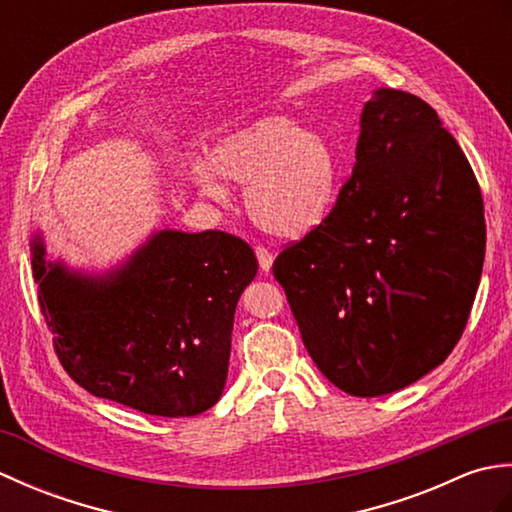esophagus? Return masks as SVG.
<instances>
[{
	"label": "esophagus",
	"instance_id": "1",
	"mask_svg": "<svg viewBox=\"0 0 512 512\" xmlns=\"http://www.w3.org/2000/svg\"><path fill=\"white\" fill-rule=\"evenodd\" d=\"M255 253H257V259H259V266H262V270H266V273H268L270 266H273V253H270L266 246H257Z\"/></svg>",
	"mask_w": 512,
	"mask_h": 512
}]
</instances>
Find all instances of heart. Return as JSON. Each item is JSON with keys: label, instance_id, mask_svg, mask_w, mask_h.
<instances>
[{"label": "heart", "instance_id": "b5f03b06", "mask_svg": "<svg viewBox=\"0 0 512 512\" xmlns=\"http://www.w3.org/2000/svg\"><path fill=\"white\" fill-rule=\"evenodd\" d=\"M191 178L202 195L228 198L224 180L246 187L253 222L275 237L312 233L330 215L341 167L328 138L286 116H268L224 136L209 160H195Z\"/></svg>", "mask_w": 512, "mask_h": 512}]
</instances>
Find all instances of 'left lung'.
<instances>
[{"mask_svg": "<svg viewBox=\"0 0 512 512\" xmlns=\"http://www.w3.org/2000/svg\"><path fill=\"white\" fill-rule=\"evenodd\" d=\"M484 250L482 191L458 140L429 103L380 88L330 215L281 250L273 275L321 374L372 398L447 361Z\"/></svg>", "mask_w": 512, "mask_h": 512, "instance_id": "8db88e82", "label": "left lung"}]
</instances>
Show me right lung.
Masks as SVG:
<instances>
[{"label":"right lung","mask_w":512,"mask_h":512,"mask_svg":"<svg viewBox=\"0 0 512 512\" xmlns=\"http://www.w3.org/2000/svg\"><path fill=\"white\" fill-rule=\"evenodd\" d=\"M30 246L39 308L76 385L165 418L220 400L235 306L257 275L244 239L160 231L103 277L48 262L39 233Z\"/></svg>","instance_id":"1"}]
</instances>
